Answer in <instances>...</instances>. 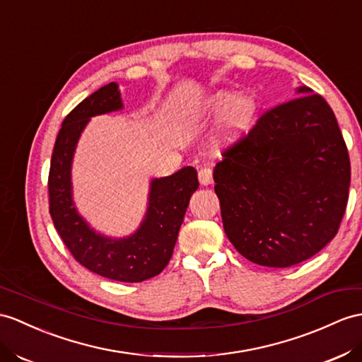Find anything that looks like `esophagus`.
Wrapping results in <instances>:
<instances>
[{
    "label": "esophagus",
    "mask_w": 362,
    "mask_h": 362,
    "mask_svg": "<svg viewBox=\"0 0 362 362\" xmlns=\"http://www.w3.org/2000/svg\"><path fill=\"white\" fill-rule=\"evenodd\" d=\"M198 178H199L201 186H209V184H211V181H214V172H211L210 167H202V169H199L198 172Z\"/></svg>",
    "instance_id": "34e87169"
}]
</instances>
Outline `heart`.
Masks as SVG:
<instances>
[{"instance_id":"heart-1","label":"heart","mask_w":362,"mask_h":362,"mask_svg":"<svg viewBox=\"0 0 362 362\" xmlns=\"http://www.w3.org/2000/svg\"><path fill=\"white\" fill-rule=\"evenodd\" d=\"M202 115L211 117L224 110L221 119V132L224 143H235L247 134L257 115V103L252 96H238L232 100V93L216 92L202 104Z\"/></svg>"}]
</instances>
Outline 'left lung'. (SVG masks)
<instances>
[{
	"label": "left lung",
	"instance_id": "8db88e82",
	"mask_svg": "<svg viewBox=\"0 0 362 362\" xmlns=\"http://www.w3.org/2000/svg\"><path fill=\"white\" fill-rule=\"evenodd\" d=\"M215 165L224 232L244 258L290 267L327 245L346 214L350 158L337 117L301 86Z\"/></svg>",
	"mask_w": 362,
	"mask_h": 362
}]
</instances>
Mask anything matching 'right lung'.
Returning <instances> with one entry per match:
<instances>
[{"mask_svg": "<svg viewBox=\"0 0 362 362\" xmlns=\"http://www.w3.org/2000/svg\"><path fill=\"white\" fill-rule=\"evenodd\" d=\"M122 109L117 83H110L79 103L63 121L52 153L49 211L57 232L72 257L90 272L121 283L153 278L169 264L192 193L199 186L193 167L151 182L148 207L139 228L113 240L96 233L78 215L72 199L70 169L79 135L95 115Z\"/></svg>", "mask_w": 362, "mask_h": 362, "instance_id": "add662e5", "label": "right lung"}]
</instances>
